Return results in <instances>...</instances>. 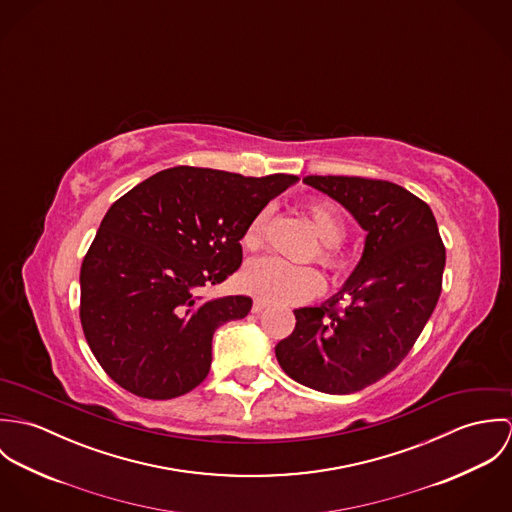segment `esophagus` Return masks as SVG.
Here are the masks:
<instances>
[{
	"mask_svg": "<svg viewBox=\"0 0 512 512\" xmlns=\"http://www.w3.org/2000/svg\"><path fill=\"white\" fill-rule=\"evenodd\" d=\"M266 309V303L262 299H254L252 303V313H262Z\"/></svg>",
	"mask_w": 512,
	"mask_h": 512,
	"instance_id": "obj_1",
	"label": "esophagus"
}]
</instances>
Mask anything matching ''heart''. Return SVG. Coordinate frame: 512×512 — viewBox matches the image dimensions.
Masks as SVG:
<instances>
[{
  "mask_svg": "<svg viewBox=\"0 0 512 512\" xmlns=\"http://www.w3.org/2000/svg\"><path fill=\"white\" fill-rule=\"evenodd\" d=\"M317 236L323 246L319 250V260L335 270L343 272L347 266L345 256L339 252V242L347 234V226L341 211L323 199L311 201L305 207ZM270 209H262L242 234V246L250 252L264 248L268 224H270ZM242 288L266 303H301L323 290V276L309 266H293L280 258H262L252 262L242 272Z\"/></svg>",
  "mask_w": 512,
  "mask_h": 512,
  "instance_id": "b5f03b06",
  "label": "heart"
}]
</instances>
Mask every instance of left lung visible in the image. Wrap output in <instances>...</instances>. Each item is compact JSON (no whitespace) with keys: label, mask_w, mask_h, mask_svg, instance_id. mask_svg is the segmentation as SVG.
I'll return each mask as SVG.
<instances>
[{"label":"left lung","mask_w":512,"mask_h":512,"mask_svg":"<svg viewBox=\"0 0 512 512\" xmlns=\"http://www.w3.org/2000/svg\"><path fill=\"white\" fill-rule=\"evenodd\" d=\"M303 183L357 219L365 250L341 292L293 311L295 329L276 357L303 386L351 394L384 378L414 347L438 303L445 246L432 209L396 183L341 175Z\"/></svg>","instance_id":"8db88e82"}]
</instances>
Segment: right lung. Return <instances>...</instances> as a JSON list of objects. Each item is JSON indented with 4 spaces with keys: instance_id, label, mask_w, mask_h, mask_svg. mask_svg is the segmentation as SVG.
Segmentation results:
<instances>
[{
    "instance_id": "1",
    "label": "right lung",
    "mask_w": 512,
    "mask_h": 512,
    "mask_svg": "<svg viewBox=\"0 0 512 512\" xmlns=\"http://www.w3.org/2000/svg\"><path fill=\"white\" fill-rule=\"evenodd\" d=\"M295 181L179 165L108 209L80 268V323L116 384L169 400L207 378L215 331L246 317L252 299H207L203 288L240 268L246 226Z\"/></svg>"
}]
</instances>
